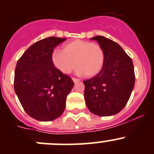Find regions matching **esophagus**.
<instances>
[{"label":"esophagus","mask_w":154,"mask_h":154,"mask_svg":"<svg viewBox=\"0 0 154 154\" xmlns=\"http://www.w3.org/2000/svg\"><path fill=\"white\" fill-rule=\"evenodd\" d=\"M72 80L74 83H77V82L80 81V80H78V79H76V78H72Z\"/></svg>","instance_id":"34e87169"}]
</instances>
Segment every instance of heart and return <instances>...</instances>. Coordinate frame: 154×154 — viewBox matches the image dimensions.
I'll return each mask as SVG.
<instances>
[{
    "mask_svg": "<svg viewBox=\"0 0 154 154\" xmlns=\"http://www.w3.org/2000/svg\"><path fill=\"white\" fill-rule=\"evenodd\" d=\"M51 60L54 67L63 74H69L75 66L77 74L90 78L103 69L105 52L97 43L77 39L63 44L62 51H53Z\"/></svg>",
    "mask_w": 154,
    "mask_h": 154,
    "instance_id": "heart-1",
    "label": "heart"
}]
</instances>
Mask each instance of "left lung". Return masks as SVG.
<instances>
[{
	"instance_id": "1",
	"label": "left lung",
	"mask_w": 154,
	"mask_h": 154,
	"mask_svg": "<svg viewBox=\"0 0 154 154\" xmlns=\"http://www.w3.org/2000/svg\"><path fill=\"white\" fill-rule=\"evenodd\" d=\"M96 40L105 52V63L97 75L84 80V97L89 111L98 116H111L126 106L134 88V66L119 44L102 35Z\"/></svg>"
}]
</instances>
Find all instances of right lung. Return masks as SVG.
Returning <instances> with one entry per match:
<instances>
[{
  "instance_id": "right-lung-1",
  "label": "right lung",
  "mask_w": 154,
  "mask_h": 154,
  "mask_svg": "<svg viewBox=\"0 0 154 154\" xmlns=\"http://www.w3.org/2000/svg\"><path fill=\"white\" fill-rule=\"evenodd\" d=\"M64 41L55 36L40 40L17 62L15 92L24 111L37 121L50 122L60 117L74 87L71 77L59 71L51 60L54 48Z\"/></svg>"
}]
</instances>
